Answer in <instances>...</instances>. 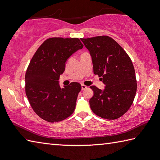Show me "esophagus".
Listing matches in <instances>:
<instances>
[{
    "mask_svg": "<svg viewBox=\"0 0 160 160\" xmlns=\"http://www.w3.org/2000/svg\"><path fill=\"white\" fill-rule=\"evenodd\" d=\"M81 87H82V90L85 89L87 88V87L86 85H84V84H82V85H81Z\"/></svg>",
    "mask_w": 160,
    "mask_h": 160,
    "instance_id": "obj_1",
    "label": "esophagus"
}]
</instances>
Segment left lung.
<instances>
[{
    "label": "left lung",
    "instance_id": "left-lung-1",
    "mask_svg": "<svg viewBox=\"0 0 160 160\" xmlns=\"http://www.w3.org/2000/svg\"><path fill=\"white\" fill-rule=\"evenodd\" d=\"M89 50L93 73L105 84L104 90L91 86L93 96L89 100L91 110L98 116L115 120L131 107L137 91L133 64L123 48L107 36L80 38Z\"/></svg>",
    "mask_w": 160,
    "mask_h": 160
}]
</instances>
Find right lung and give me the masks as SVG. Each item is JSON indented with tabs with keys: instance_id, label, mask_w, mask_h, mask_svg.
<instances>
[{
	"instance_id": "obj_1",
	"label": "right lung",
	"mask_w": 160,
	"mask_h": 160,
	"mask_svg": "<svg viewBox=\"0 0 160 160\" xmlns=\"http://www.w3.org/2000/svg\"><path fill=\"white\" fill-rule=\"evenodd\" d=\"M83 45L76 38H50L39 47L25 73V93L33 110L44 120L58 122L73 113L81 85L60 88L59 78L67 59Z\"/></svg>"
}]
</instances>
